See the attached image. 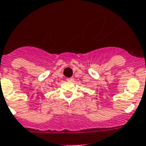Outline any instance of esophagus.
Returning <instances> with one entry per match:
<instances>
[{
  "mask_svg": "<svg viewBox=\"0 0 146 146\" xmlns=\"http://www.w3.org/2000/svg\"><path fill=\"white\" fill-rule=\"evenodd\" d=\"M73 80H74V79H73V78H72V77H71V78H67V81H68V82H73Z\"/></svg>",
  "mask_w": 146,
  "mask_h": 146,
  "instance_id": "esophagus-1",
  "label": "esophagus"
}]
</instances>
